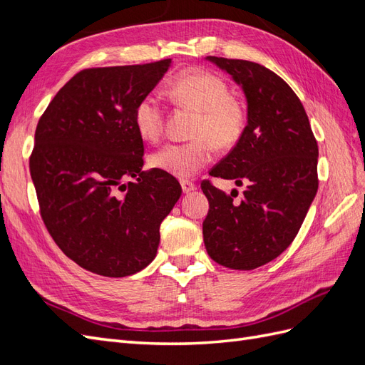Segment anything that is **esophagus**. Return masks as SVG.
Masks as SVG:
<instances>
[{
    "label": "esophagus",
    "mask_w": 365,
    "mask_h": 365,
    "mask_svg": "<svg viewBox=\"0 0 365 365\" xmlns=\"http://www.w3.org/2000/svg\"><path fill=\"white\" fill-rule=\"evenodd\" d=\"M181 187H182V192L184 193H192V192L196 190V185L192 181H189V180H182L181 181Z\"/></svg>",
    "instance_id": "34e87169"
}]
</instances>
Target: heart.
I'll return each mask as SVG.
<instances>
[{
    "instance_id": "1",
    "label": "heart",
    "mask_w": 365,
    "mask_h": 365,
    "mask_svg": "<svg viewBox=\"0 0 365 365\" xmlns=\"http://www.w3.org/2000/svg\"><path fill=\"white\" fill-rule=\"evenodd\" d=\"M168 96L180 106L197 113L192 130L193 141L168 143L150 155L149 163L175 178H192L213 160V145L235 146L245 128V113L231 98L224 79L204 70H187L168 83ZM134 125L146 141H157L164 129V106L160 98L148 94L137 103Z\"/></svg>"
}]
</instances>
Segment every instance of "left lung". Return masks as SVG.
Segmentation results:
<instances>
[{"instance_id":"1","label":"left lung","mask_w":365,"mask_h":365,"mask_svg":"<svg viewBox=\"0 0 365 365\" xmlns=\"http://www.w3.org/2000/svg\"><path fill=\"white\" fill-rule=\"evenodd\" d=\"M247 98V126L228 155L210 170L247 185L236 200L202 181L210 210L202 222L208 256L250 271L279 257L295 239L318 190V146L300 98L260 63L207 56Z\"/></svg>"}]
</instances>
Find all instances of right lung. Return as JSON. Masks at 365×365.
Listing matches in <instances>:
<instances>
[{"mask_svg":"<svg viewBox=\"0 0 365 365\" xmlns=\"http://www.w3.org/2000/svg\"><path fill=\"white\" fill-rule=\"evenodd\" d=\"M172 59L77 73L39 118L30 175L41 216L63 254L105 277H126L155 259L160 225L181 185L141 170L137 103ZM126 178L135 182L123 185Z\"/></svg>","mask_w":365,"mask_h":365,"instance_id":"obj_1","label":"right lung"}]
</instances>
